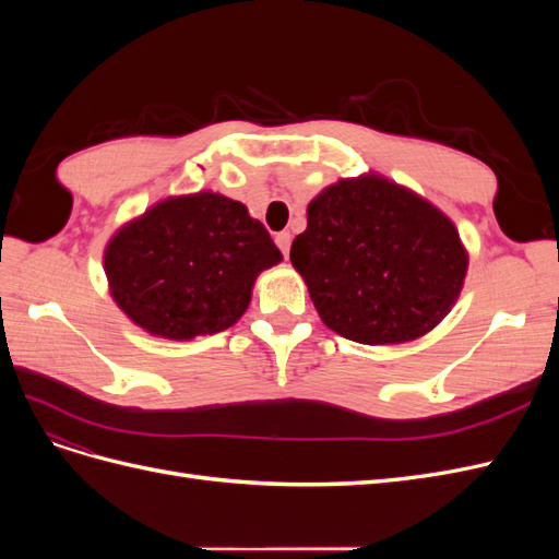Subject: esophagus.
Returning <instances> with one entry per match:
<instances>
[{
	"mask_svg": "<svg viewBox=\"0 0 559 559\" xmlns=\"http://www.w3.org/2000/svg\"><path fill=\"white\" fill-rule=\"evenodd\" d=\"M275 242H277V247L282 249L284 257H289V249H292V233H286V230L277 233V235H275Z\"/></svg>",
	"mask_w": 559,
	"mask_h": 559,
	"instance_id": "esophagus-1",
	"label": "esophagus"
}]
</instances>
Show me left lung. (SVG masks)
<instances>
[{"label":"left lung","mask_w":559,"mask_h":559,"mask_svg":"<svg viewBox=\"0 0 559 559\" xmlns=\"http://www.w3.org/2000/svg\"><path fill=\"white\" fill-rule=\"evenodd\" d=\"M324 324L364 345L427 335L460 298L468 251L450 218L376 173L326 186L292 245Z\"/></svg>","instance_id":"1"}]
</instances>
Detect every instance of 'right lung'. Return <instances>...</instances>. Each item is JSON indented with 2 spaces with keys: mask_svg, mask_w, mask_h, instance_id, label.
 <instances>
[{
  "mask_svg": "<svg viewBox=\"0 0 559 559\" xmlns=\"http://www.w3.org/2000/svg\"><path fill=\"white\" fill-rule=\"evenodd\" d=\"M280 261L282 251L259 218L212 191L156 202L105 247L114 302L132 324L167 341L238 324L253 282Z\"/></svg>",
  "mask_w": 559,
  "mask_h": 559,
  "instance_id": "add662e5",
  "label": "right lung"
}]
</instances>
